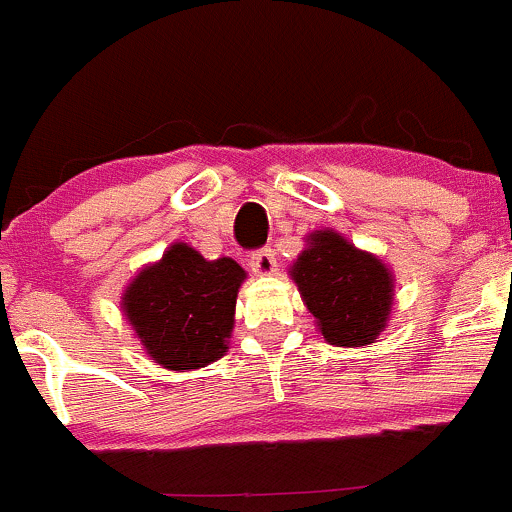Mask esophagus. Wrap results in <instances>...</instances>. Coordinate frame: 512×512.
Returning <instances> with one entry per match:
<instances>
[{"label":"esophagus","mask_w":512,"mask_h":512,"mask_svg":"<svg viewBox=\"0 0 512 512\" xmlns=\"http://www.w3.org/2000/svg\"><path fill=\"white\" fill-rule=\"evenodd\" d=\"M251 271L256 276H273V271H276V254L271 249H261L251 254Z\"/></svg>","instance_id":"obj_1"}]
</instances>
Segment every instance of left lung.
Wrapping results in <instances>:
<instances>
[{"mask_svg": "<svg viewBox=\"0 0 512 512\" xmlns=\"http://www.w3.org/2000/svg\"><path fill=\"white\" fill-rule=\"evenodd\" d=\"M288 276L331 346H371L391 321L396 276L383 258L338 231H311Z\"/></svg>", "mask_w": 512, "mask_h": 512, "instance_id": "obj_1", "label": "left lung"}]
</instances>
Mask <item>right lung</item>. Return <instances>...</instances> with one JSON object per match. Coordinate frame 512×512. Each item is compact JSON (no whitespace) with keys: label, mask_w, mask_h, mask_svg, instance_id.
Returning <instances> with one entry per match:
<instances>
[{"label":"right lung","mask_w":512,"mask_h":512,"mask_svg":"<svg viewBox=\"0 0 512 512\" xmlns=\"http://www.w3.org/2000/svg\"><path fill=\"white\" fill-rule=\"evenodd\" d=\"M246 271L234 258H204L184 241L146 263L121 293V311L146 356L184 373L229 351L236 296Z\"/></svg>","instance_id":"add662e5"}]
</instances>
